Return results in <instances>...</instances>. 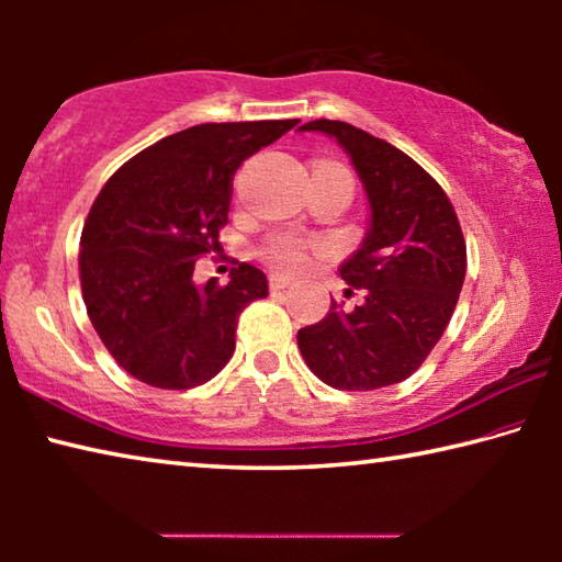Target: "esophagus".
I'll use <instances>...</instances> for the list:
<instances>
[{"label":"esophagus","mask_w":562,"mask_h":562,"mask_svg":"<svg viewBox=\"0 0 562 562\" xmlns=\"http://www.w3.org/2000/svg\"><path fill=\"white\" fill-rule=\"evenodd\" d=\"M290 284H292V280L284 278V274H270V290L272 292H280L284 288H290Z\"/></svg>","instance_id":"obj_1"}]
</instances>
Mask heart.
<instances>
[{
    "instance_id": "b5f03b06",
    "label": "heart",
    "mask_w": 562,
    "mask_h": 562,
    "mask_svg": "<svg viewBox=\"0 0 562 562\" xmlns=\"http://www.w3.org/2000/svg\"><path fill=\"white\" fill-rule=\"evenodd\" d=\"M310 252H312V243L294 235H274L262 247L265 258H268L274 268L288 270V272L302 270L304 265L310 262Z\"/></svg>"
}]
</instances>
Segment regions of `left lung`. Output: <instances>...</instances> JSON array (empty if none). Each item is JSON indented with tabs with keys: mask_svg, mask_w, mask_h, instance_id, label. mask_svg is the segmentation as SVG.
Wrapping results in <instances>:
<instances>
[{
	"mask_svg": "<svg viewBox=\"0 0 562 562\" xmlns=\"http://www.w3.org/2000/svg\"><path fill=\"white\" fill-rule=\"evenodd\" d=\"M302 131L335 136L372 205V227L339 274L364 302L297 331L307 367L341 392H372L412 376L431 355L459 302L465 240L443 188L404 150L345 121Z\"/></svg>",
	"mask_w": 562,
	"mask_h": 562,
	"instance_id": "left-lung-1",
	"label": "left lung"
}]
</instances>
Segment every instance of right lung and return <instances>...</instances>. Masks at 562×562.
<instances>
[{"label":"right lung","instance_id":"right-lung-1","mask_svg":"<svg viewBox=\"0 0 562 562\" xmlns=\"http://www.w3.org/2000/svg\"><path fill=\"white\" fill-rule=\"evenodd\" d=\"M297 123H201L140 150L101 188L81 231V294L103 347L138 382L193 389L231 361L240 312L268 297V278L240 262L231 282L201 290L195 260L221 247L235 170Z\"/></svg>","mask_w":562,"mask_h":562}]
</instances>
